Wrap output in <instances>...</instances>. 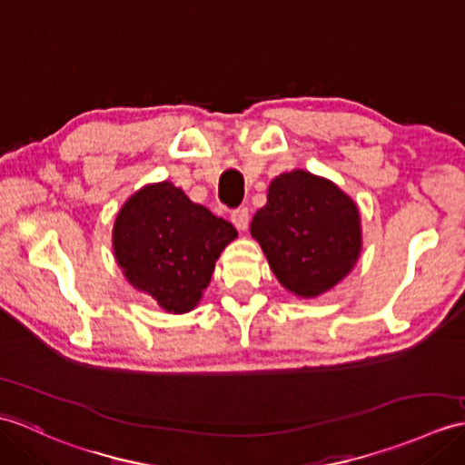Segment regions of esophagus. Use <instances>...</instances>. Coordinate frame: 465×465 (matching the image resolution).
I'll use <instances>...</instances> for the list:
<instances>
[{"instance_id":"esophagus-1","label":"esophagus","mask_w":465,"mask_h":465,"mask_svg":"<svg viewBox=\"0 0 465 465\" xmlns=\"http://www.w3.org/2000/svg\"><path fill=\"white\" fill-rule=\"evenodd\" d=\"M232 223L240 232H245L247 225H250V210L247 208H237L232 212Z\"/></svg>"}]
</instances>
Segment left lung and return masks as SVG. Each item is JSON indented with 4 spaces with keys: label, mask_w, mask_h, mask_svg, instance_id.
<instances>
[{
    "label": "left lung",
    "mask_w": 465,
    "mask_h": 465,
    "mask_svg": "<svg viewBox=\"0 0 465 465\" xmlns=\"http://www.w3.org/2000/svg\"><path fill=\"white\" fill-rule=\"evenodd\" d=\"M252 235L287 291L312 299L351 273L361 255L359 208L337 183L291 170L272 180Z\"/></svg>",
    "instance_id": "8db88e82"
}]
</instances>
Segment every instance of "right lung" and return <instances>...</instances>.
<instances>
[{
    "label": "right lung",
    "instance_id": "add662e5",
    "mask_svg": "<svg viewBox=\"0 0 465 465\" xmlns=\"http://www.w3.org/2000/svg\"><path fill=\"white\" fill-rule=\"evenodd\" d=\"M235 237L230 222L193 203L172 182H158L124 202L113 250L128 283L182 315L200 303L215 262Z\"/></svg>",
    "mask_w": 465,
    "mask_h": 465
}]
</instances>
